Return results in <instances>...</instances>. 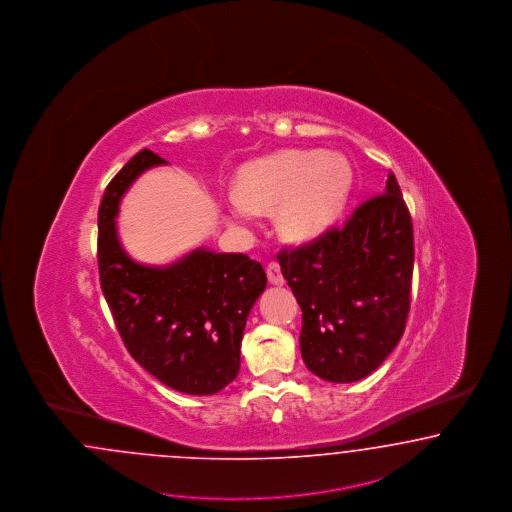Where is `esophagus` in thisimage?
<instances>
[{
  "label": "esophagus",
  "instance_id": "esophagus-1",
  "mask_svg": "<svg viewBox=\"0 0 512 512\" xmlns=\"http://www.w3.org/2000/svg\"><path fill=\"white\" fill-rule=\"evenodd\" d=\"M265 271H267V279H269L271 284H277V286H282V284H284V277H282L281 265H279V262H269Z\"/></svg>",
  "mask_w": 512,
  "mask_h": 512
}]
</instances>
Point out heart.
Masks as SVG:
<instances>
[{
    "mask_svg": "<svg viewBox=\"0 0 512 512\" xmlns=\"http://www.w3.org/2000/svg\"><path fill=\"white\" fill-rule=\"evenodd\" d=\"M352 169L341 156L318 150H282L245 165L231 216L254 220L258 211L277 207V228L288 241L307 243L330 230L347 205Z\"/></svg>",
    "mask_w": 512,
    "mask_h": 512,
    "instance_id": "1",
    "label": "heart"
}]
</instances>
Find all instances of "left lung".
<instances>
[{
	"label": "left lung",
	"mask_w": 512,
	"mask_h": 512,
	"mask_svg": "<svg viewBox=\"0 0 512 512\" xmlns=\"http://www.w3.org/2000/svg\"><path fill=\"white\" fill-rule=\"evenodd\" d=\"M282 275L301 307L305 365L330 382L373 373L394 350L411 309L413 218L396 175L347 222L281 248Z\"/></svg>",
	"instance_id": "left-lung-1"
}]
</instances>
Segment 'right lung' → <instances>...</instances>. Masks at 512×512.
<instances>
[{"label": "right lung", "mask_w": 512, "mask_h": 512, "mask_svg": "<svg viewBox=\"0 0 512 512\" xmlns=\"http://www.w3.org/2000/svg\"><path fill=\"white\" fill-rule=\"evenodd\" d=\"M164 162L143 149L107 184L98 213L99 282L133 360L173 390L211 396L239 373L247 316L267 277L247 254L199 248L162 269L126 256L116 237L120 198L137 175Z\"/></svg>", "instance_id": "obj_1"}]
</instances>
